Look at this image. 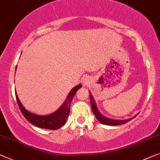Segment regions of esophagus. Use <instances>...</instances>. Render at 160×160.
Returning <instances> with one entry per match:
<instances>
[{
	"mask_svg": "<svg viewBox=\"0 0 160 160\" xmlns=\"http://www.w3.org/2000/svg\"><path fill=\"white\" fill-rule=\"evenodd\" d=\"M90 82V79L88 77H85L82 79V83L83 85H87L88 83Z\"/></svg>",
	"mask_w": 160,
	"mask_h": 160,
	"instance_id": "obj_1",
	"label": "esophagus"
}]
</instances>
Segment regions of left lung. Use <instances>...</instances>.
Wrapping results in <instances>:
<instances>
[{
    "instance_id": "1",
    "label": "left lung",
    "mask_w": 160,
    "mask_h": 160,
    "mask_svg": "<svg viewBox=\"0 0 160 160\" xmlns=\"http://www.w3.org/2000/svg\"><path fill=\"white\" fill-rule=\"evenodd\" d=\"M90 94V99H91V105L92 107V110H93V112L94 115L96 116V119H97L98 121L99 122L102 123L103 125H120L125 124V123L128 122V121L131 120L132 119H133L135 117H136L138 114H136V116H134L133 118L128 119V120H114V119H111L109 118H107V117L103 116V114L101 113V112L98 111L97 107H96L95 100L93 97V96L91 95V92H89Z\"/></svg>"
}]
</instances>
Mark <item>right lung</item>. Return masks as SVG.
<instances>
[{"label": "right lung", "mask_w": 160, "mask_h": 160, "mask_svg": "<svg viewBox=\"0 0 160 160\" xmlns=\"http://www.w3.org/2000/svg\"><path fill=\"white\" fill-rule=\"evenodd\" d=\"M16 69H17V67H16ZM80 88H82V85L80 84L76 85L75 88H73L69 93L66 100L64 101V102L63 103V104L61 106L60 108H58L57 111L53 112V113L47 114V115H38V114L28 111L23 107L22 103L20 102L17 92H15V94L20 111L29 122L40 128L48 130H57L61 127H62L66 122L67 119L69 114L72 100L76 92Z\"/></svg>", "instance_id": "right-lung-1"}]
</instances>
